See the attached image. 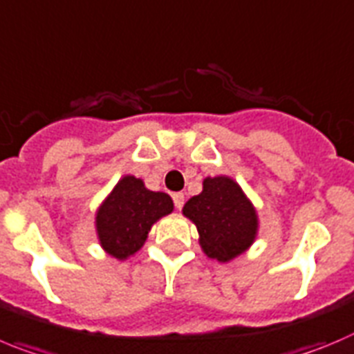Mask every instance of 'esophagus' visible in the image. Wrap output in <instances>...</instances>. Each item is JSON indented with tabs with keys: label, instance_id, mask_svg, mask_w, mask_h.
<instances>
[{
	"label": "esophagus",
	"instance_id": "obj_1",
	"mask_svg": "<svg viewBox=\"0 0 354 354\" xmlns=\"http://www.w3.org/2000/svg\"><path fill=\"white\" fill-rule=\"evenodd\" d=\"M171 198H174V203H175V209L180 210L184 205V194L183 193H174L171 194Z\"/></svg>",
	"mask_w": 354,
	"mask_h": 354
}]
</instances>
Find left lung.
Masks as SVG:
<instances>
[{"label":"left lung","mask_w":354,"mask_h":354,"mask_svg":"<svg viewBox=\"0 0 354 354\" xmlns=\"http://www.w3.org/2000/svg\"><path fill=\"white\" fill-rule=\"evenodd\" d=\"M183 214L198 230L202 251L219 263L244 254L258 236L256 207L228 175L205 177L202 193L187 200Z\"/></svg>","instance_id":"1"}]
</instances>
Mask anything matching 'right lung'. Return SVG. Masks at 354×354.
<instances>
[{"instance_id": "1", "label": "right lung", "mask_w": 354, "mask_h": 354, "mask_svg": "<svg viewBox=\"0 0 354 354\" xmlns=\"http://www.w3.org/2000/svg\"><path fill=\"white\" fill-rule=\"evenodd\" d=\"M171 212L174 202L167 193L147 189L142 179L124 175L96 209L100 245L106 254L124 261L144 248L154 223Z\"/></svg>"}]
</instances>
